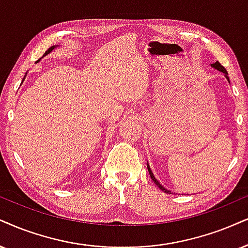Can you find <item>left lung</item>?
<instances>
[{
	"instance_id": "8db88e82",
	"label": "left lung",
	"mask_w": 248,
	"mask_h": 248,
	"mask_svg": "<svg viewBox=\"0 0 248 248\" xmlns=\"http://www.w3.org/2000/svg\"><path fill=\"white\" fill-rule=\"evenodd\" d=\"M211 66H212L213 68H215V70H217V71L222 72V73L224 74V77L227 78L228 82L230 83V80H229V75H228V72H227V70H225V68H224L223 66H222V65L220 64V62H213V64H211ZM146 166H147V170H149V174H150V176H151L152 181L155 182V186H159V189H160L161 191H164V192H166V193H173V192H171L170 190L166 189L165 186H162L161 184L159 183V181L156 180V178L155 177V174H153V171L151 170V168H150V165H149V164H146Z\"/></svg>"
}]
</instances>
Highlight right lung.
Listing matches in <instances>:
<instances>
[{
	"label": "right lung",
	"mask_w": 248,
	"mask_h": 248,
	"mask_svg": "<svg viewBox=\"0 0 248 248\" xmlns=\"http://www.w3.org/2000/svg\"><path fill=\"white\" fill-rule=\"evenodd\" d=\"M57 46H51V48H49L48 50H46V51L45 52V55H43V57H45V56H46V55H49L50 54V52H51V51H54V50L56 49V48H57ZM41 61V59H39V61H37L36 62H39ZM27 74V73H26ZM25 77H26V75H25ZM24 79H25V78H24ZM24 79H23V81H24Z\"/></svg>",
	"instance_id": "obj_1"
}]
</instances>
